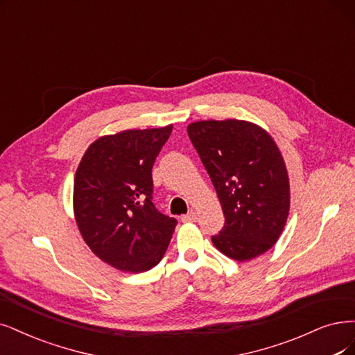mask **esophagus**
<instances>
[{
    "label": "esophagus",
    "mask_w": 355,
    "mask_h": 355,
    "mask_svg": "<svg viewBox=\"0 0 355 355\" xmlns=\"http://www.w3.org/2000/svg\"><path fill=\"white\" fill-rule=\"evenodd\" d=\"M181 220L182 222H196V220H198V214H196V212H189L187 215H182L181 216Z\"/></svg>",
    "instance_id": "obj_1"
}]
</instances>
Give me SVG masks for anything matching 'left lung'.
Here are the masks:
<instances>
[{"instance_id": "left-lung-1", "label": "left lung", "mask_w": 355, "mask_h": 355, "mask_svg": "<svg viewBox=\"0 0 355 355\" xmlns=\"http://www.w3.org/2000/svg\"><path fill=\"white\" fill-rule=\"evenodd\" d=\"M187 133L225 216L214 245L239 261L263 254L278 241L290 212V180L277 143L243 120L191 123Z\"/></svg>"}]
</instances>
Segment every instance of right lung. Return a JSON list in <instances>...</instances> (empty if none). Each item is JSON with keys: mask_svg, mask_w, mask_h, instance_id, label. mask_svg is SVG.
Wrapping results in <instances>:
<instances>
[{"mask_svg": "<svg viewBox=\"0 0 355 355\" xmlns=\"http://www.w3.org/2000/svg\"><path fill=\"white\" fill-rule=\"evenodd\" d=\"M173 125L125 130L95 140L74 177V218L105 263L144 272L162 260L177 225L152 202V168Z\"/></svg>", "mask_w": 355, "mask_h": 355, "instance_id": "right-lung-1", "label": "right lung"}]
</instances>
